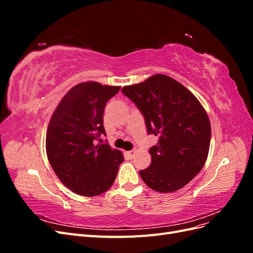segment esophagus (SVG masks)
I'll list each match as a JSON object with an SVG mask.
<instances>
[{
  "mask_svg": "<svg viewBox=\"0 0 253 253\" xmlns=\"http://www.w3.org/2000/svg\"><path fill=\"white\" fill-rule=\"evenodd\" d=\"M135 150H132V151H128V152H126V155H127V157L128 158H133L134 157V155H135Z\"/></svg>",
  "mask_w": 253,
  "mask_h": 253,
  "instance_id": "34e87169",
  "label": "esophagus"
}]
</instances>
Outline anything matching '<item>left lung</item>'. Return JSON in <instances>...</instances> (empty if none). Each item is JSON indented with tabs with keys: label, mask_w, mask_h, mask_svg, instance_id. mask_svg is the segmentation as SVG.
<instances>
[{
	"label": "left lung",
	"mask_w": 253,
	"mask_h": 253,
	"mask_svg": "<svg viewBox=\"0 0 253 253\" xmlns=\"http://www.w3.org/2000/svg\"><path fill=\"white\" fill-rule=\"evenodd\" d=\"M144 117L148 134L159 139L149 153V168L139 171L145 185L162 193L185 187L201 172L208 157L211 125L197 98L166 75L121 89Z\"/></svg>",
	"instance_id": "left-lung-1"
}]
</instances>
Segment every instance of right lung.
Returning a JSON list of instances; mask_svg holds the SVG:
<instances>
[{"mask_svg":"<svg viewBox=\"0 0 253 253\" xmlns=\"http://www.w3.org/2000/svg\"><path fill=\"white\" fill-rule=\"evenodd\" d=\"M120 86L87 81L67 91L53 112L46 132L48 162L74 193L97 196L109 190L125 158L110 144H96L105 135V104Z\"/></svg>","mask_w":253,"mask_h":253,"instance_id":"1","label":"right lung"}]
</instances>
